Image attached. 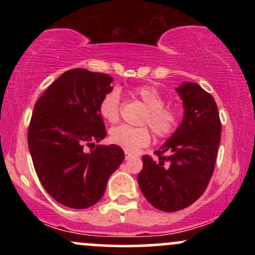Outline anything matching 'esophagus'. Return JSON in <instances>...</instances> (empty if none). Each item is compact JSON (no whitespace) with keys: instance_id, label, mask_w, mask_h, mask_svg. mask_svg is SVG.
I'll list each match as a JSON object with an SVG mask.
<instances>
[{"instance_id":"obj_1","label":"esophagus","mask_w":255,"mask_h":255,"mask_svg":"<svg viewBox=\"0 0 255 255\" xmlns=\"http://www.w3.org/2000/svg\"><path fill=\"white\" fill-rule=\"evenodd\" d=\"M125 154H126V159H129V158H131V157H133V154H131L130 153V152H127V151H126L125 152Z\"/></svg>"}]
</instances>
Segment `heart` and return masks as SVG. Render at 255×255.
<instances>
[{"mask_svg": "<svg viewBox=\"0 0 255 255\" xmlns=\"http://www.w3.org/2000/svg\"><path fill=\"white\" fill-rule=\"evenodd\" d=\"M134 96L144 103L147 109L140 124L150 126L153 133L159 137L170 136L176 130L178 116L176 110L165 107L164 98L156 87L151 85L139 86L133 91ZM120 93L111 90L99 102V114L110 124L118 122L120 118ZM110 141L127 152H135L151 142V133L147 127L119 126L110 130Z\"/></svg>", "mask_w": 255, "mask_h": 255, "instance_id": "heart-1", "label": "heart"}]
</instances>
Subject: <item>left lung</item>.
<instances>
[{"instance_id": "obj_1", "label": "left lung", "mask_w": 255, "mask_h": 255, "mask_svg": "<svg viewBox=\"0 0 255 255\" xmlns=\"http://www.w3.org/2000/svg\"><path fill=\"white\" fill-rule=\"evenodd\" d=\"M183 104V120L156 153L142 156L137 182L152 206L175 212L192 205L206 189L215 169L222 125L217 104L195 83L176 87Z\"/></svg>"}]
</instances>
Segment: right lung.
I'll use <instances>...</instances> for the list:
<instances>
[{"instance_id":"obj_1","label":"right lung","mask_w":255,"mask_h":255,"mask_svg":"<svg viewBox=\"0 0 255 255\" xmlns=\"http://www.w3.org/2000/svg\"><path fill=\"white\" fill-rule=\"evenodd\" d=\"M113 80L104 73L71 69L34 104L27 135L34 170L44 189L71 209H87L101 200L111 174L125 159L118 145L84 150L107 135L98 108L113 90Z\"/></svg>"}]
</instances>
